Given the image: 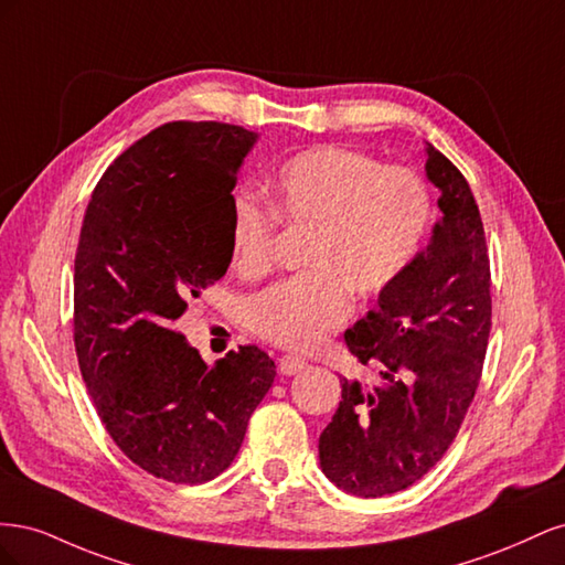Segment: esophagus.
<instances>
[{
    "label": "esophagus",
    "mask_w": 565,
    "mask_h": 565,
    "mask_svg": "<svg viewBox=\"0 0 565 565\" xmlns=\"http://www.w3.org/2000/svg\"><path fill=\"white\" fill-rule=\"evenodd\" d=\"M303 367H306V363L299 355H282L278 361V372L285 374V377H289V374H299Z\"/></svg>",
    "instance_id": "esophagus-1"
}]
</instances>
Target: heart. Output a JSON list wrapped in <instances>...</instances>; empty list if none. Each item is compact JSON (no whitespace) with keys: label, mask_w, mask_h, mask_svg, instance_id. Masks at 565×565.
I'll list each match as a JSON object with an SVG mask.
<instances>
[{"label":"heart","mask_w":565,"mask_h":565,"mask_svg":"<svg viewBox=\"0 0 565 565\" xmlns=\"http://www.w3.org/2000/svg\"><path fill=\"white\" fill-rule=\"evenodd\" d=\"M268 202L241 193L231 204V254L243 278L276 262L278 221L309 231L295 278L243 306L247 328L282 349L320 344L351 313V292L377 297L415 262L431 224L429 188L413 169L384 167L365 152L316 146L268 177Z\"/></svg>","instance_id":"heart-1"}]
</instances>
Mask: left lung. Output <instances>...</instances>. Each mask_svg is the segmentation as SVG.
Returning a JSON list of instances; mask_svg holds the SVG:
<instances>
[{"mask_svg": "<svg viewBox=\"0 0 565 565\" xmlns=\"http://www.w3.org/2000/svg\"><path fill=\"white\" fill-rule=\"evenodd\" d=\"M426 177L440 191L431 243L344 339L380 386L341 380L320 434V469L358 498L405 490L436 467L481 382L490 337V259L467 179L426 143Z\"/></svg>", "mask_w": 565, "mask_h": 565, "instance_id": "1", "label": "left lung"}]
</instances>
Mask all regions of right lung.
<instances>
[{
    "label": "right lung",
    "instance_id": "obj_1",
    "mask_svg": "<svg viewBox=\"0 0 565 565\" xmlns=\"http://www.w3.org/2000/svg\"><path fill=\"white\" fill-rule=\"evenodd\" d=\"M254 131L169 122L96 183L75 254V351L106 431L136 467L207 483L231 467L276 380L259 347L214 367L174 328L226 276L231 204Z\"/></svg>",
    "mask_w": 565,
    "mask_h": 565
}]
</instances>
